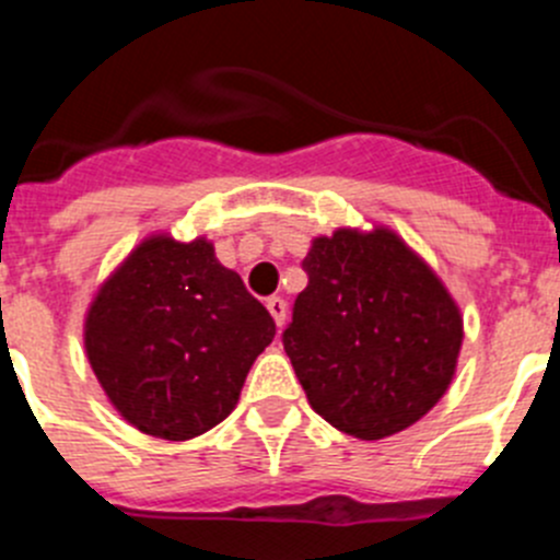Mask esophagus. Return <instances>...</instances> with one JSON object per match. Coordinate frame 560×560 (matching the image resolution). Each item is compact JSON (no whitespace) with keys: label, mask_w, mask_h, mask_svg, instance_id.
I'll return each instance as SVG.
<instances>
[{"label":"esophagus","mask_w":560,"mask_h":560,"mask_svg":"<svg viewBox=\"0 0 560 560\" xmlns=\"http://www.w3.org/2000/svg\"><path fill=\"white\" fill-rule=\"evenodd\" d=\"M265 306H268V312L273 315L276 326H279V328L284 326V320H287V301H284V298H279V295L268 298V301H265Z\"/></svg>","instance_id":"obj_1"}]
</instances>
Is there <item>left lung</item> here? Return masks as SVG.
Returning <instances> with one entry per match:
<instances>
[{
	"instance_id": "obj_1",
	"label": "left lung",
	"mask_w": 560,
	"mask_h": 560,
	"mask_svg": "<svg viewBox=\"0 0 560 560\" xmlns=\"http://www.w3.org/2000/svg\"><path fill=\"white\" fill-rule=\"evenodd\" d=\"M284 351L310 406L357 439H384L439 404L456 373V301L389 229H337L304 259Z\"/></svg>"
}]
</instances>
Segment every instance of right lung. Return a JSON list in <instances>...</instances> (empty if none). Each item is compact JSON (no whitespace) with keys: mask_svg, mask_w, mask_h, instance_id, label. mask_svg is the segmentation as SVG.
Returning <instances> with one entry per match:
<instances>
[{"mask_svg":"<svg viewBox=\"0 0 560 560\" xmlns=\"http://www.w3.org/2000/svg\"><path fill=\"white\" fill-rule=\"evenodd\" d=\"M276 323L203 237L143 240L102 284L85 351L109 404L151 436L185 442L226 420Z\"/></svg>","mask_w":560,"mask_h":560,"instance_id":"obj_1","label":"right lung"}]
</instances>
